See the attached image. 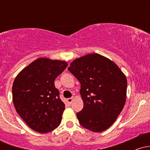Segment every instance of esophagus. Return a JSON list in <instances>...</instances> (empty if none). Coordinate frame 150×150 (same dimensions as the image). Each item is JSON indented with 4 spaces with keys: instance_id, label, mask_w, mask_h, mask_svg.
Instances as JSON below:
<instances>
[{
    "instance_id": "obj_1",
    "label": "esophagus",
    "mask_w": 150,
    "mask_h": 150,
    "mask_svg": "<svg viewBox=\"0 0 150 150\" xmlns=\"http://www.w3.org/2000/svg\"><path fill=\"white\" fill-rule=\"evenodd\" d=\"M73 99H74V97H72V98H68V99H67V101H68V102L69 103V104H71L72 101H73Z\"/></svg>"
}]
</instances>
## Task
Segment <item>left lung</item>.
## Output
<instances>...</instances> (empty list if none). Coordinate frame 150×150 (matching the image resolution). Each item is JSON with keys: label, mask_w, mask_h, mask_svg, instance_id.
<instances>
[{"label": "left lung", "mask_w": 150, "mask_h": 150, "mask_svg": "<svg viewBox=\"0 0 150 150\" xmlns=\"http://www.w3.org/2000/svg\"><path fill=\"white\" fill-rule=\"evenodd\" d=\"M68 69L81 85L84 106L77 113L80 125L96 132L110 128L126 101L125 74L114 62L98 53L76 58Z\"/></svg>", "instance_id": "1"}]
</instances>
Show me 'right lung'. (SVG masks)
Segmentation results:
<instances>
[{"mask_svg":"<svg viewBox=\"0 0 150 150\" xmlns=\"http://www.w3.org/2000/svg\"><path fill=\"white\" fill-rule=\"evenodd\" d=\"M67 62L39 58L22 69L12 88L13 102L22 120L34 131L47 133L61 124L65 104L54 80Z\"/></svg>","mask_w":150,"mask_h":150,"instance_id":"1","label":"right lung"}]
</instances>
